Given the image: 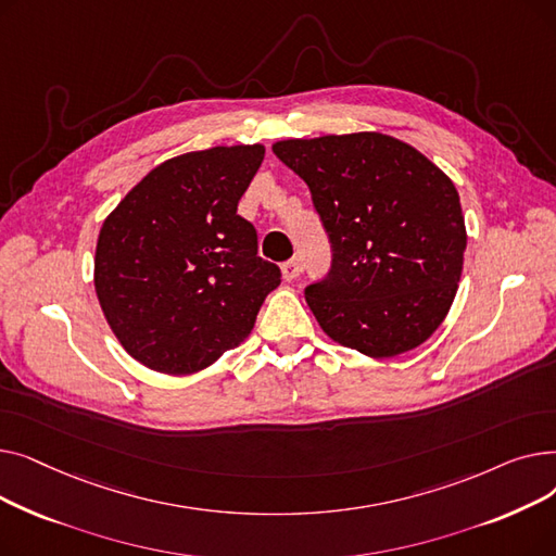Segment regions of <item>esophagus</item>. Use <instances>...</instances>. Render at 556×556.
Wrapping results in <instances>:
<instances>
[{
  "mask_svg": "<svg viewBox=\"0 0 556 556\" xmlns=\"http://www.w3.org/2000/svg\"><path fill=\"white\" fill-rule=\"evenodd\" d=\"M300 273H302V266H300V261H298V258H290V261H286L283 266H281V275H283V279H286V281H293V279H298V277H300Z\"/></svg>",
  "mask_w": 556,
  "mask_h": 556,
  "instance_id": "obj_1",
  "label": "esophagus"
}]
</instances>
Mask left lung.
I'll list each match as a JSON object with an SVG mask.
<instances>
[{
  "label": "left lung",
  "mask_w": 556,
  "mask_h": 556,
  "mask_svg": "<svg viewBox=\"0 0 556 556\" xmlns=\"http://www.w3.org/2000/svg\"><path fill=\"white\" fill-rule=\"evenodd\" d=\"M273 153L308 185L333 252L306 288L323 331L369 358L426 342L455 300L466 227L448 175L381 132L283 139Z\"/></svg>",
  "instance_id": "obj_1"
}]
</instances>
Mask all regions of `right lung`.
Masks as SVG:
<instances>
[{
	"instance_id": "right-lung-1",
	"label": "right lung",
	"mask_w": 556,
	"mask_h": 556,
	"mask_svg": "<svg viewBox=\"0 0 556 556\" xmlns=\"http://www.w3.org/2000/svg\"><path fill=\"white\" fill-rule=\"evenodd\" d=\"M266 149L214 146L170 157L103 220L94 288L126 352L162 374H193L241 344L281 270L256 256L237 214Z\"/></svg>"
}]
</instances>
